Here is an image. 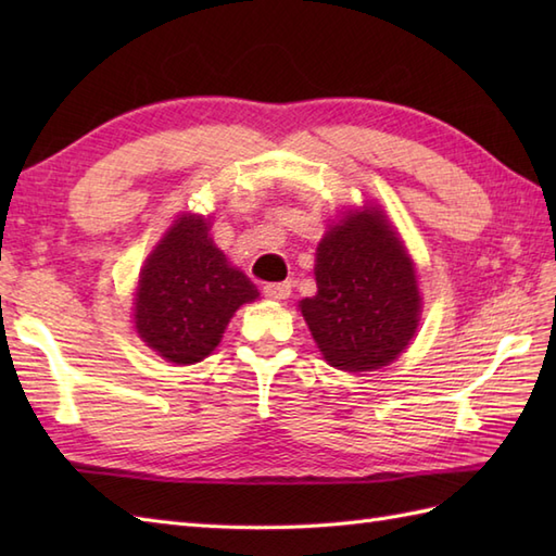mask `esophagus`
Here are the masks:
<instances>
[{"mask_svg":"<svg viewBox=\"0 0 556 556\" xmlns=\"http://www.w3.org/2000/svg\"><path fill=\"white\" fill-rule=\"evenodd\" d=\"M263 293H265L269 301H285V299H289V293H291V281H279V285H265Z\"/></svg>","mask_w":556,"mask_h":556,"instance_id":"esophagus-1","label":"esophagus"}]
</instances>
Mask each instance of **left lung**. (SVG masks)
<instances>
[{"label":"left lung","mask_w":556,"mask_h":556,"mask_svg":"<svg viewBox=\"0 0 556 556\" xmlns=\"http://www.w3.org/2000/svg\"><path fill=\"white\" fill-rule=\"evenodd\" d=\"M317 293L299 308L325 361L344 372L380 370L410 344L422 299L416 267L382 207L346 212L315 253Z\"/></svg>","instance_id":"left-lung-1"}]
</instances>
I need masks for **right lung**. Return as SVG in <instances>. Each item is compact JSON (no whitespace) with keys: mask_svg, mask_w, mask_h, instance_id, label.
<instances>
[{"mask_svg":"<svg viewBox=\"0 0 556 556\" xmlns=\"http://www.w3.org/2000/svg\"><path fill=\"white\" fill-rule=\"evenodd\" d=\"M260 296L210 239V219L179 215L140 269L138 337L176 365L200 363L222 341L233 313Z\"/></svg>","mask_w":556,"mask_h":556,"instance_id":"add662e5","label":"right lung"}]
</instances>
